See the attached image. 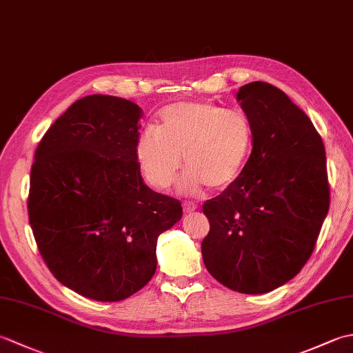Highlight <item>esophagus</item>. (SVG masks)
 <instances>
[{
  "mask_svg": "<svg viewBox=\"0 0 353 353\" xmlns=\"http://www.w3.org/2000/svg\"><path fill=\"white\" fill-rule=\"evenodd\" d=\"M183 211H185V214H191L194 211H197V205L192 203V201H186V203L183 205Z\"/></svg>",
  "mask_w": 353,
  "mask_h": 353,
  "instance_id": "34e87169",
  "label": "esophagus"
}]
</instances>
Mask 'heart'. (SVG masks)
I'll use <instances>...</instances> for the list:
<instances>
[{
  "mask_svg": "<svg viewBox=\"0 0 353 353\" xmlns=\"http://www.w3.org/2000/svg\"><path fill=\"white\" fill-rule=\"evenodd\" d=\"M253 144L252 124L241 112L214 103L181 101L161 112L157 129L148 127L137 141V159L147 182L165 190L181 170L188 171L183 192L229 188L241 174Z\"/></svg>",
  "mask_w": 353,
  "mask_h": 353,
  "instance_id": "heart-1",
  "label": "heart"
}]
</instances>
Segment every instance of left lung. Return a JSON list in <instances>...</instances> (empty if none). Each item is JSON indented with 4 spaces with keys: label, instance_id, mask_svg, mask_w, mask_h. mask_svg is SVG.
<instances>
[{
    "label": "left lung",
    "instance_id": "1",
    "mask_svg": "<svg viewBox=\"0 0 353 353\" xmlns=\"http://www.w3.org/2000/svg\"><path fill=\"white\" fill-rule=\"evenodd\" d=\"M236 100L252 124L253 148L236 181L205 201L211 229L201 254L224 287L262 294L287 283L311 258L331 190L323 141L287 94L252 81Z\"/></svg>",
    "mask_w": 353,
    "mask_h": 353
}]
</instances>
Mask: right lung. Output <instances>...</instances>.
<instances>
[{
	"instance_id": "right-lung-1",
	"label": "right lung",
	"mask_w": 353,
	"mask_h": 353,
	"mask_svg": "<svg viewBox=\"0 0 353 353\" xmlns=\"http://www.w3.org/2000/svg\"><path fill=\"white\" fill-rule=\"evenodd\" d=\"M142 109L88 95L57 118L36 148L28 221L48 270L92 301L118 302L152 279L156 243L182 203L144 183L137 159Z\"/></svg>"
}]
</instances>
